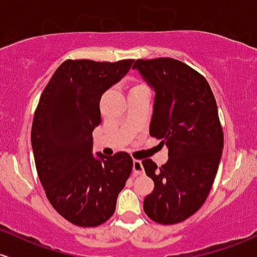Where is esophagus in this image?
<instances>
[{"mask_svg": "<svg viewBox=\"0 0 257 257\" xmlns=\"http://www.w3.org/2000/svg\"><path fill=\"white\" fill-rule=\"evenodd\" d=\"M133 174L134 176H139V174H144V167L142 161L134 160L133 161Z\"/></svg>", "mask_w": 257, "mask_h": 257, "instance_id": "obj_1", "label": "esophagus"}]
</instances>
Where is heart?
I'll return each instance as SVG.
<instances>
[{"label":"heart","instance_id":"b5f03b06","mask_svg":"<svg viewBox=\"0 0 257 257\" xmlns=\"http://www.w3.org/2000/svg\"><path fill=\"white\" fill-rule=\"evenodd\" d=\"M142 87H145L143 85V84H133V85L131 86V90H129V92L134 91V90H138V89H142Z\"/></svg>","mask_w":257,"mask_h":257}]
</instances>
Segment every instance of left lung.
<instances>
[{
    "label": "left lung",
    "mask_w": 257,
    "mask_h": 257,
    "mask_svg": "<svg viewBox=\"0 0 257 257\" xmlns=\"http://www.w3.org/2000/svg\"><path fill=\"white\" fill-rule=\"evenodd\" d=\"M133 67L156 92L150 135L168 148L160 168L143 160L155 184L144 211L157 223L176 224L204 205L215 182L224 143L216 98L204 75L184 62L161 57Z\"/></svg>",
    "instance_id": "left-lung-1"
}]
</instances>
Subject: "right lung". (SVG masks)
<instances>
[{
	"mask_svg": "<svg viewBox=\"0 0 257 257\" xmlns=\"http://www.w3.org/2000/svg\"><path fill=\"white\" fill-rule=\"evenodd\" d=\"M133 61H64L35 109L32 146L39 179L52 207L79 227H97L111 218L133 170L126 152L92 156V132L102 120L101 96Z\"/></svg>",
	"mask_w": 257,
	"mask_h": 257,
	"instance_id": "right-lung-1",
	"label": "right lung"
}]
</instances>
